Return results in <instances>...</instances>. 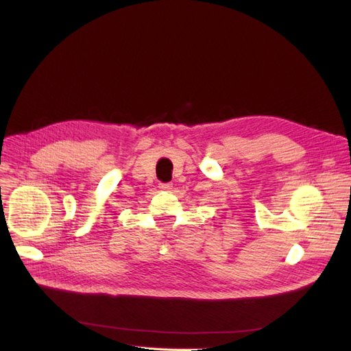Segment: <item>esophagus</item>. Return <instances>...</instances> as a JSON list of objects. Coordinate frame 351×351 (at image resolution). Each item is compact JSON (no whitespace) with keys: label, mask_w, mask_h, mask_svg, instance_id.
<instances>
[{"label":"esophagus","mask_w":351,"mask_h":351,"mask_svg":"<svg viewBox=\"0 0 351 351\" xmlns=\"http://www.w3.org/2000/svg\"><path fill=\"white\" fill-rule=\"evenodd\" d=\"M171 187H173L171 183H161V184H159V189H162V190H169Z\"/></svg>","instance_id":"1"}]
</instances>
